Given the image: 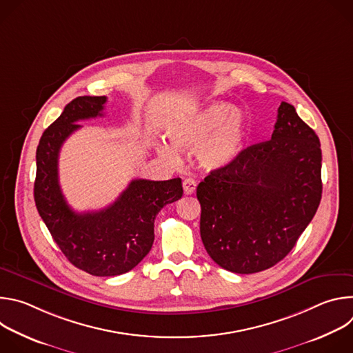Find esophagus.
<instances>
[{"label": "esophagus", "mask_w": 353, "mask_h": 353, "mask_svg": "<svg viewBox=\"0 0 353 353\" xmlns=\"http://www.w3.org/2000/svg\"><path fill=\"white\" fill-rule=\"evenodd\" d=\"M183 188H184L185 195H191L196 188V181L194 179H185L183 181Z\"/></svg>", "instance_id": "1"}]
</instances>
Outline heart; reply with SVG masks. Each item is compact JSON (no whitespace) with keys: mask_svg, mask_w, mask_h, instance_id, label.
Wrapping results in <instances>:
<instances>
[{"mask_svg":"<svg viewBox=\"0 0 353 353\" xmlns=\"http://www.w3.org/2000/svg\"><path fill=\"white\" fill-rule=\"evenodd\" d=\"M168 137L177 149L196 146L198 162L210 170H221L240 158L247 139V119L230 103L214 100L173 120ZM158 150L170 161L177 159V150L165 142L158 143Z\"/></svg>","mask_w":353,"mask_h":353,"instance_id":"heart-1","label":"heart"}]
</instances>
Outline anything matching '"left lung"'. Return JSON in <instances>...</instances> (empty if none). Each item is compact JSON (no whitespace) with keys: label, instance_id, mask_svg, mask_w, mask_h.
<instances>
[{"label":"left lung","instance_id":"8db88e82","mask_svg":"<svg viewBox=\"0 0 353 353\" xmlns=\"http://www.w3.org/2000/svg\"><path fill=\"white\" fill-rule=\"evenodd\" d=\"M321 192L320 139L282 102L270 141L243 149L196 187L207 253L236 274L274 267L312 222Z\"/></svg>","mask_w":353,"mask_h":353}]
</instances>
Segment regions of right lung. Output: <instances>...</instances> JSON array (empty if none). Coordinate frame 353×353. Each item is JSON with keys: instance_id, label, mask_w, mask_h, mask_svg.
Returning <instances> with one entry per match:
<instances>
[{"instance_id": "add662e5", "label": "right lung", "mask_w": 353, "mask_h": 353, "mask_svg": "<svg viewBox=\"0 0 353 353\" xmlns=\"http://www.w3.org/2000/svg\"><path fill=\"white\" fill-rule=\"evenodd\" d=\"M106 96H79L41 135L36 150L34 203L67 260L94 276H116L138 265L154 244L159 211L180 199L181 179H137L112 205L94 212L71 210L59 183V154L81 128L77 121L103 116Z\"/></svg>"}]
</instances>
